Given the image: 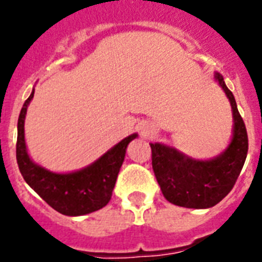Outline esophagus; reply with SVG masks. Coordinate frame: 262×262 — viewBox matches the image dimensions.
I'll use <instances>...</instances> for the list:
<instances>
[{"mask_svg": "<svg viewBox=\"0 0 262 262\" xmlns=\"http://www.w3.org/2000/svg\"><path fill=\"white\" fill-rule=\"evenodd\" d=\"M151 133H153V127L149 126V125H142L141 135L144 136V137H148V136H150Z\"/></svg>", "mask_w": 262, "mask_h": 262, "instance_id": "obj_1", "label": "esophagus"}]
</instances>
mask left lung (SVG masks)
I'll list each match as a JSON object with an SVG mask.
<instances>
[{
  "instance_id": "8db88e82",
  "label": "left lung",
  "mask_w": 262,
  "mask_h": 262,
  "mask_svg": "<svg viewBox=\"0 0 262 262\" xmlns=\"http://www.w3.org/2000/svg\"><path fill=\"white\" fill-rule=\"evenodd\" d=\"M232 105L233 138L223 155L209 161H195L176 149L150 144L151 166L164 197L174 205L204 209L219 204L230 192L238 179L248 155V133L234 96L216 74Z\"/></svg>"
}]
</instances>
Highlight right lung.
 <instances>
[{"label":"right lung","instance_id":"add662e5","mask_svg":"<svg viewBox=\"0 0 262 262\" xmlns=\"http://www.w3.org/2000/svg\"><path fill=\"white\" fill-rule=\"evenodd\" d=\"M33 94L34 90L25 101L19 113L15 145L17 164L26 184L48 205L65 216H82L104 208L111 201L127 144L135 140L137 135L124 138L94 164L82 170L68 174L52 173L34 164L26 151L24 121Z\"/></svg>","mask_w":262,"mask_h":262}]
</instances>
